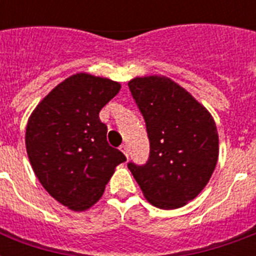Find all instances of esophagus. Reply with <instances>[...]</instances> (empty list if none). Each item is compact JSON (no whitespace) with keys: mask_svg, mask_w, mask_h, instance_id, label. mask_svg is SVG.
Returning a JSON list of instances; mask_svg holds the SVG:
<instances>
[{"mask_svg":"<svg viewBox=\"0 0 256 256\" xmlns=\"http://www.w3.org/2000/svg\"><path fill=\"white\" fill-rule=\"evenodd\" d=\"M120 152H124V156H128V154H130V152H128V144H122V146H120Z\"/></svg>","mask_w":256,"mask_h":256,"instance_id":"1","label":"esophagus"}]
</instances>
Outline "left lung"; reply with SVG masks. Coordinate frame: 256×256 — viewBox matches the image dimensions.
<instances>
[{"label":"left lung","instance_id":"left-lung-1","mask_svg":"<svg viewBox=\"0 0 256 256\" xmlns=\"http://www.w3.org/2000/svg\"><path fill=\"white\" fill-rule=\"evenodd\" d=\"M146 124L150 154L128 168L148 202L164 210L184 206L204 188L218 160L212 116L170 78L150 76L128 82Z\"/></svg>","mask_w":256,"mask_h":256}]
</instances>
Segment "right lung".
<instances>
[{
    "label": "right lung",
    "instance_id": "right-lung-1",
    "mask_svg": "<svg viewBox=\"0 0 256 256\" xmlns=\"http://www.w3.org/2000/svg\"><path fill=\"white\" fill-rule=\"evenodd\" d=\"M118 82L74 74L38 104L26 126V152L38 180L70 210L84 211L102 196L126 156L108 144L100 108L120 92Z\"/></svg>",
    "mask_w": 256,
    "mask_h": 256
}]
</instances>
